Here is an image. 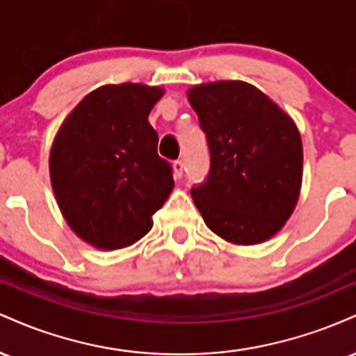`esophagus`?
<instances>
[{
  "instance_id": "esophagus-1",
  "label": "esophagus",
  "mask_w": 356,
  "mask_h": 356,
  "mask_svg": "<svg viewBox=\"0 0 356 356\" xmlns=\"http://www.w3.org/2000/svg\"><path fill=\"white\" fill-rule=\"evenodd\" d=\"M172 170H174V177L181 179L184 174V162L182 161H174L172 162Z\"/></svg>"
}]
</instances>
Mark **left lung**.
Segmentation results:
<instances>
[{
  "label": "left lung",
  "mask_w": 356,
  "mask_h": 356,
  "mask_svg": "<svg viewBox=\"0 0 356 356\" xmlns=\"http://www.w3.org/2000/svg\"><path fill=\"white\" fill-rule=\"evenodd\" d=\"M187 99L211 152L207 181L191 191L204 222L238 246L271 239L291 218L303 181L295 120L241 80L194 85Z\"/></svg>",
  "instance_id": "8db88e82"
}]
</instances>
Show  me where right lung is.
Instances as JSON below:
<instances>
[{"mask_svg":"<svg viewBox=\"0 0 356 356\" xmlns=\"http://www.w3.org/2000/svg\"><path fill=\"white\" fill-rule=\"evenodd\" d=\"M165 93L144 83L104 85L68 113L50 150V179L65 220L81 241L115 251L152 229L174 189L149 113Z\"/></svg>","mask_w":356,"mask_h":356,"instance_id":"add662e5","label":"right lung"}]
</instances>
